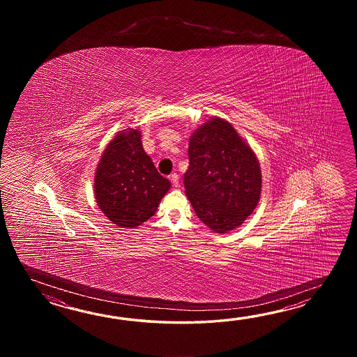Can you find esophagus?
<instances>
[{"label":"esophagus","mask_w":357,"mask_h":357,"mask_svg":"<svg viewBox=\"0 0 357 357\" xmlns=\"http://www.w3.org/2000/svg\"><path fill=\"white\" fill-rule=\"evenodd\" d=\"M169 180H171L172 185H174L175 188L178 186V175H177V174H171V176H169Z\"/></svg>","instance_id":"esophagus-1"}]
</instances>
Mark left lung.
<instances>
[{"instance_id": "obj_1", "label": "left lung", "mask_w": 357, "mask_h": 357, "mask_svg": "<svg viewBox=\"0 0 357 357\" xmlns=\"http://www.w3.org/2000/svg\"><path fill=\"white\" fill-rule=\"evenodd\" d=\"M185 192L200 220L218 234L241 226L258 205L261 191L259 160L232 125L205 122L190 137Z\"/></svg>"}]
</instances>
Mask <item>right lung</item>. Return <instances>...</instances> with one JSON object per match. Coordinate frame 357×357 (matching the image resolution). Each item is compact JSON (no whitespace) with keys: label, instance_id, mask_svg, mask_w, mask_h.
Here are the masks:
<instances>
[{"label":"right lung","instance_id":"obj_1","mask_svg":"<svg viewBox=\"0 0 357 357\" xmlns=\"http://www.w3.org/2000/svg\"><path fill=\"white\" fill-rule=\"evenodd\" d=\"M139 130L120 131L107 145L94 177L99 209L119 227L149 220L171 188L144 152Z\"/></svg>","mask_w":357,"mask_h":357}]
</instances>
